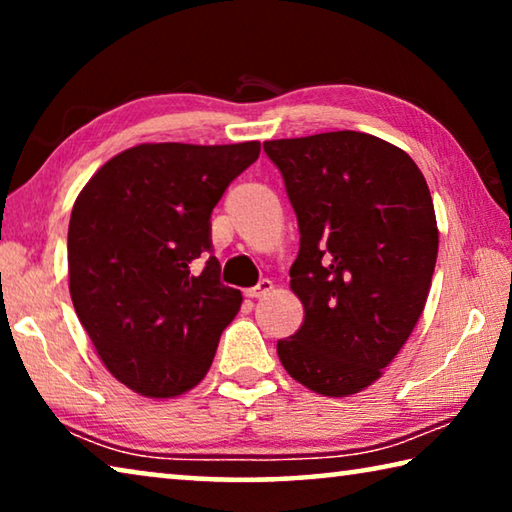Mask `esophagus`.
Wrapping results in <instances>:
<instances>
[{"label":"esophagus","mask_w":512,"mask_h":512,"mask_svg":"<svg viewBox=\"0 0 512 512\" xmlns=\"http://www.w3.org/2000/svg\"><path fill=\"white\" fill-rule=\"evenodd\" d=\"M271 291H273V282H271V280H259L257 287L246 289V296L257 300V298H264L266 293H271Z\"/></svg>","instance_id":"1"}]
</instances>
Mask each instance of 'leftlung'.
<instances>
[{"label": "left lung", "instance_id": "obj_1", "mask_svg": "<svg viewBox=\"0 0 512 512\" xmlns=\"http://www.w3.org/2000/svg\"><path fill=\"white\" fill-rule=\"evenodd\" d=\"M298 216L291 291L305 323L284 370L327 397L359 393L409 339L438 255L433 201L402 149L357 131L264 142Z\"/></svg>", "mask_w": 512, "mask_h": 512}]
</instances>
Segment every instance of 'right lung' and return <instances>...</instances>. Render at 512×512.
Segmentation results:
<instances>
[{"instance_id":"obj_1","label":"right lung","mask_w":512,"mask_h":512,"mask_svg":"<svg viewBox=\"0 0 512 512\" xmlns=\"http://www.w3.org/2000/svg\"><path fill=\"white\" fill-rule=\"evenodd\" d=\"M257 158L259 142L140 144L76 198L69 293L101 361L135 393L183 395L210 370L241 307V293L219 280L210 216Z\"/></svg>"}]
</instances>
